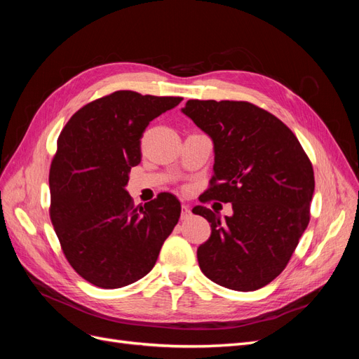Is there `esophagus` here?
Listing matches in <instances>:
<instances>
[{
  "label": "esophagus",
  "instance_id": "34e87169",
  "mask_svg": "<svg viewBox=\"0 0 359 359\" xmlns=\"http://www.w3.org/2000/svg\"><path fill=\"white\" fill-rule=\"evenodd\" d=\"M191 217V211L189 205H182V212H181V220H189Z\"/></svg>",
  "mask_w": 359,
  "mask_h": 359
}]
</instances>
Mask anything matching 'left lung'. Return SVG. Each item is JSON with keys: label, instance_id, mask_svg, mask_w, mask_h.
<instances>
[{"label": "left lung", "instance_id": "8db88e82", "mask_svg": "<svg viewBox=\"0 0 359 359\" xmlns=\"http://www.w3.org/2000/svg\"><path fill=\"white\" fill-rule=\"evenodd\" d=\"M181 111L214 144L203 199L231 202L233 210L222 222L205 206L193 208L211 223L198 248L202 273L232 290L264 287L286 268L309 226L311 163L286 124L248 102L189 100Z\"/></svg>", "mask_w": 359, "mask_h": 359}]
</instances>
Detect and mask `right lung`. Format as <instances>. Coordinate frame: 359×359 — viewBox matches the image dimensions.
Returning <instances> with one entry per match:
<instances>
[{
	"instance_id": "right-lung-1",
	"label": "right lung",
	"mask_w": 359,
	"mask_h": 359,
	"mask_svg": "<svg viewBox=\"0 0 359 359\" xmlns=\"http://www.w3.org/2000/svg\"><path fill=\"white\" fill-rule=\"evenodd\" d=\"M181 100L115 91L62 128L49 172L50 220L69 264L94 286L118 289L147 276L178 223L173 194L135 206L126 186L149 121Z\"/></svg>"
}]
</instances>
